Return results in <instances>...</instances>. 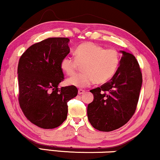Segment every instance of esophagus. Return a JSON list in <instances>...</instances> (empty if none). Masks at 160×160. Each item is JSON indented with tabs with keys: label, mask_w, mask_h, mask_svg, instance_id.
I'll return each mask as SVG.
<instances>
[{
	"label": "esophagus",
	"mask_w": 160,
	"mask_h": 160,
	"mask_svg": "<svg viewBox=\"0 0 160 160\" xmlns=\"http://www.w3.org/2000/svg\"><path fill=\"white\" fill-rule=\"evenodd\" d=\"M84 92H85V90H82V89H79V90H78V94H79V95H82V94H84Z\"/></svg>",
	"instance_id": "34e87169"
}]
</instances>
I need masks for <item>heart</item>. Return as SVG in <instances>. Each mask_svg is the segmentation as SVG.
<instances>
[{
  "label": "heart",
  "mask_w": 160,
  "mask_h": 160,
  "mask_svg": "<svg viewBox=\"0 0 160 160\" xmlns=\"http://www.w3.org/2000/svg\"><path fill=\"white\" fill-rule=\"evenodd\" d=\"M119 53L115 50H106L94 43H84L75 50V58L66 56L61 68L68 76L76 73L80 65L84 72L69 78L67 83L78 88H85L96 82L102 84L112 78L119 68Z\"/></svg>",
  "instance_id": "obj_1"
}]
</instances>
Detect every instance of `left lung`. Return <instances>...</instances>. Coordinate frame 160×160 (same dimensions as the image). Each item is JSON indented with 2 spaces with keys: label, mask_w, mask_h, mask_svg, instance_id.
<instances>
[{
  "label": "left lung",
  "mask_w": 160,
  "mask_h": 160,
  "mask_svg": "<svg viewBox=\"0 0 160 160\" xmlns=\"http://www.w3.org/2000/svg\"><path fill=\"white\" fill-rule=\"evenodd\" d=\"M117 71L110 82L90 90L94 99L88 106V117L95 129L109 132L125 125L135 113L142 76L131 53L122 51Z\"/></svg>",
  "instance_id": "8db88e82"
}]
</instances>
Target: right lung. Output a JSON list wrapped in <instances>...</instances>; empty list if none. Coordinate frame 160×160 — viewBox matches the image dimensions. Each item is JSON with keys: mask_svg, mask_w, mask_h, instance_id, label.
I'll return each mask as SVG.
<instances>
[{"mask_svg": "<svg viewBox=\"0 0 160 160\" xmlns=\"http://www.w3.org/2000/svg\"><path fill=\"white\" fill-rule=\"evenodd\" d=\"M68 38H49L29 47L19 59L18 102L27 119L52 129L67 119L68 102L76 97L73 85L58 88L64 80L61 62L70 52Z\"/></svg>", "mask_w": 160, "mask_h": 160, "instance_id": "1", "label": "right lung"}]
</instances>
